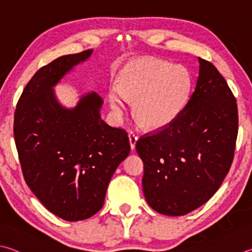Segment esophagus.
Masks as SVG:
<instances>
[{"label": "esophagus", "mask_w": 252, "mask_h": 252, "mask_svg": "<svg viewBox=\"0 0 252 252\" xmlns=\"http://www.w3.org/2000/svg\"><path fill=\"white\" fill-rule=\"evenodd\" d=\"M129 141H130L131 150H134L136 142H138V136H136V134L133 133V132H130L129 133Z\"/></svg>", "instance_id": "esophagus-1"}]
</instances>
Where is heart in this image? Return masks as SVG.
<instances>
[{
  "instance_id": "heart-1",
  "label": "heart",
  "mask_w": 252,
  "mask_h": 252,
  "mask_svg": "<svg viewBox=\"0 0 252 252\" xmlns=\"http://www.w3.org/2000/svg\"><path fill=\"white\" fill-rule=\"evenodd\" d=\"M191 87L186 68L154 58L126 63L119 72L118 86L109 89L108 101L119 121L135 101V113L152 130L164 129L176 120L189 100Z\"/></svg>"
}]
</instances>
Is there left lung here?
Instances as JSON below:
<instances>
[{
    "mask_svg": "<svg viewBox=\"0 0 252 252\" xmlns=\"http://www.w3.org/2000/svg\"><path fill=\"white\" fill-rule=\"evenodd\" d=\"M198 63L195 90L178 118L135 145L144 164V197L166 216H183L212 198L234 158L236 99L212 63Z\"/></svg>",
    "mask_w": 252,
    "mask_h": 252,
    "instance_id": "1",
    "label": "left lung"
}]
</instances>
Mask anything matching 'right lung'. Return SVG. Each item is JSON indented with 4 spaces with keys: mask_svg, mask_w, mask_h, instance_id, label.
I'll return each instance as SVG.
<instances>
[{
    "mask_svg": "<svg viewBox=\"0 0 252 252\" xmlns=\"http://www.w3.org/2000/svg\"><path fill=\"white\" fill-rule=\"evenodd\" d=\"M93 49L58 57L36 72L18 100L14 138L23 175L50 213L67 221L94 216L109 182L130 153L127 133L101 119L102 99L80 95L74 108L59 102L54 87Z\"/></svg>",
    "mask_w": 252,
    "mask_h": 252,
    "instance_id": "1",
    "label": "right lung"
}]
</instances>
